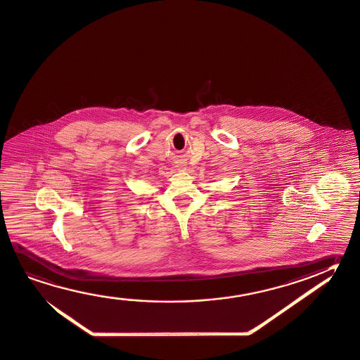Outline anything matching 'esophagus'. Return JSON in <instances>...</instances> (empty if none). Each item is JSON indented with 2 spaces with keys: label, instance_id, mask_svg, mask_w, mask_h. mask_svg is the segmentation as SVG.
Segmentation results:
<instances>
[{
  "label": "esophagus",
  "instance_id": "esophagus-1",
  "mask_svg": "<svg viewBox=\"0 0 360 360\" xmlns=\"http://www.w3.org/2000/svg\"><path fill=\"white\" fill-rule=\"evenodd\" d=\"M176 167L179 170H185L186 169V164L183 162V161H180V162H177Z\"/></svg>",
  "mask_w": 360,
  "mask_h": 360
}]
</instances>
